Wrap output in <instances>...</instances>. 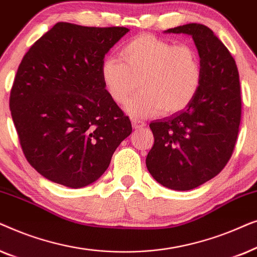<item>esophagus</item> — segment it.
Instances as JSON below:
<instances>
[{"instance_id": "obj_1", "label": "esophagus", "mask_w": 257, "mask_h": 257, "mask_svg": "<svg viewBox=\"0 0 257 257\" xmlns=\"http://www.w3.org/2000/svg\"><path fill=\"white\" fill-rule=\"evenodd\" d=\"M145 125H146V124H145V122H144L143 120H139V119L132 118V126H133V127H135L136 130L143 128Z\"/></svg>"}]
</instances>
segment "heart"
Returning a JSON list of instances; mask_svg holds the SVG:
<instances>
[{
    "instance_id": "b5f03b06",
    "label": "heart",
    "mask_w": 257,
    "mask_h": 257,
    "mask_svg": "<svg viewBox=\"0 0 257 257\" xmlns=\"http://www.w3.org/2000/svg\"><path fill=\"white\" fill-rule=\"evenodd\" d=\"M119 59L101 63L100 75L112 100L124 105L137 86L142 92L126 105L133 118L161 112L177 114L198 96L203 78L199 52L189 44H175L154 35L143 34L128 41Z\"/></svg>"
}]
</instances>
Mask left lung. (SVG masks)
I'll return each instance as SVG.
<instances>
[{
    "label": "left lung",
    "mask_w": 257,
    "mask_h": 257,
    "mask_svg": "<svg viewBox=\"0 0 257 257\" xmlns=\"http://www.w3.org/2000/svg\"><path fill=\"white\" fill-rule=\"evenodd\" d=\"M166 33L191 35L203 78L187 108L150 124L154 144L146 166L165 187L188 191L219 174L233 154L242 111L240 77L233 56L208 27L189 23Z\"/></svg>",
    "instance_id": "8db88e82"
}]
</instances>
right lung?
<instances>
[{
    "instance_id": "add662e5",
    "label": "right lung",
    "mask_w": 257,
    "mask_h": 257,
    "mask_svg": "<svg viewBox=\"0 0 257 257\" xmlns=\"http://www.w3.org/2000/svg\"><path fill=\"white\" fill-rule=\"evenodd\" d=\"M127 31L58 22L24 55L9 106L28 163L48 180L92 184L131 135L100 75L105 55Z\"/></svg>"
}]
</instances>
